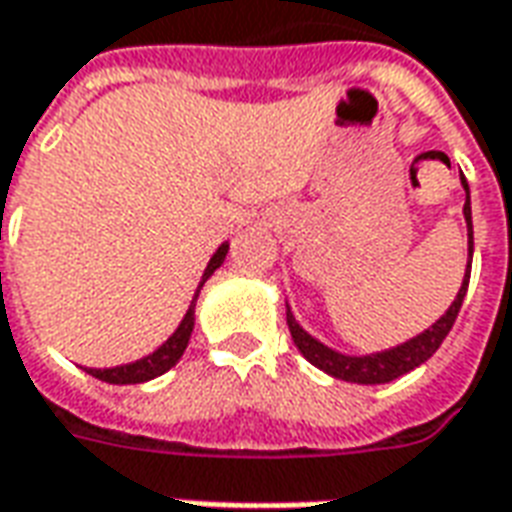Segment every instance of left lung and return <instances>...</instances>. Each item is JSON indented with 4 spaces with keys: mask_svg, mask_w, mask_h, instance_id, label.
<instances>
[{
    "mask_svg": "<svg viewBox=\"0 0 512 512\" xmlns=\"http://www.w3.org/2000/svg\"><path fill=\"white\" fill-rule=\"evenodd\" d=\"M463 191H466V202H463V219H466V227H469V266H466V274H463L461 290L458 296L450 304V310L441 315L439 321L433 323L430 329H425L417 337H411L403 345L397 348H389V351H378V354L367 356H345L340 351H334L329 345H323L321 340H315L310 332H304L299 326V321L293 318V312L288 307V329L293 343L301 351V356L315 365L323 373H329L332 378H340V381H351V384H389L395 378L406 376L414 367H419L422 362H428L430 356L439 351V345L444 343V337L450 334L452 323L458 318V310H461L463 296H466V288H469V271H472V255H474V233H472V202H469V183L461 175Z\"/></svg>",
    "mask_w": 512,
    "mask_h": 512,
    "instance_id": "left-lung-1",
    "label": "left lung"
}]
</instances>
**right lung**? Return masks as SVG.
<instances>
[{
    "label": "right lung",
    "mask_w": 512,
    "mask_h": 512,
    "mask_svg": "<svg viewBox=\"0 0 512 512\" xmlns=\"http://www.w3.org/2000/svg\"><path fill=\"white\" fill-rule=\"evenodd\" d=\"M227 249H230V244H222L219 249H216V252H213V257L208 260V268L202 271V279H200V285H197V293H194V299H191L189 310H186L183 321H180V326L175 329V334L169 337L167 343L158 345L153 354L142 356V359H136V362H131V365L106 367V370L84 367V370H87L90 376L106 381V384H145V381H150V378L164 376L169 367L178 365V359L183 356V351H186V345H189L191 329H194V304H197V296H200L202 285L208 282V277H211L213 271H216V268L224 263V257H227Z\"/></svg>",
    "instance_id": "right-lung-1"
}]
</instances>
